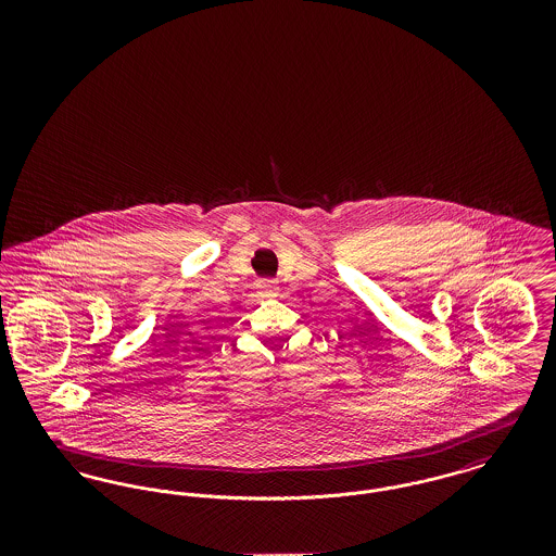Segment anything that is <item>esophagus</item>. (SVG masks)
<instances>
[{
    "mask_svg": "<svg viewBox=\"0 0 556 556\" xmlns=\"http://www.w3.org/2000/svg\"><path fill=\"white\" fill-rule=\"evenodd\" d=\"M258 291L263 293V295H273L275 293V286H273V281H263L261 283V288H258Z\"/></svg>",
    "mask_w": 556,
    "mask_h": 556,
    "instance_id": "1",
    "label": "esophagus"
}]
</instances>
